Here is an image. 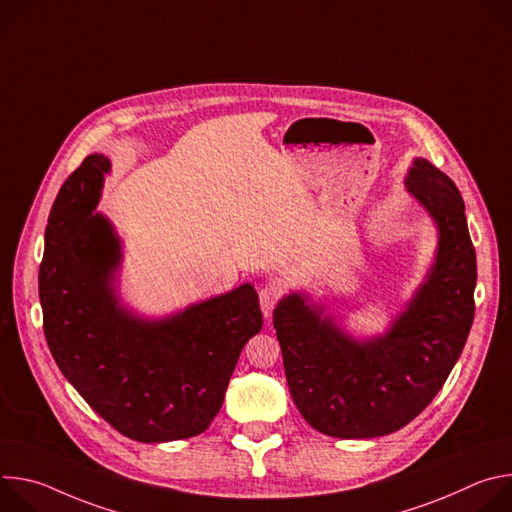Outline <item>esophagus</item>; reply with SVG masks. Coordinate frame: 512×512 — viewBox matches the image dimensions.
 I'll use <instances>...</instances> for the list:
<instances>
[{
  "label": "esophagus",
  "mask_w": 512,
  "mask_h": 512,
  "mask_svg": "<svg viewBox=\"0 0 512 512\" xmlns=\"http://www.w3.org/2000/svg\"><path fill=\"white\" fill-rule=\"evenodd\" d=\"M279 298H281V289L277 285H265L259 289V304H261L265 318H269L273 314V308L277 306Z\"/></svg>",
  "instance_id": "esophagus-1"
}]
</instances>
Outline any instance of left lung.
<instances>
[{
  "mask_svg": "<svg viewBox=\"0 0 512 512\" xmlns=\"http://www.w3.org/2000/svg\"><path fill=\"white\" fill-rule=\"evenodd\" d=\"M405 186L433 218L437 251L387 334L356 340L300 291L273 310L296 407L314 429L340 440L387 435L415 419L444 387L474 322L476 251L460 190L423 158Z\"/></svg>",
  "mask_w": 512,
  "mask_h": 512,
  "instance_id": "obj_1",
  "label": "left lung"
}]
</instances>
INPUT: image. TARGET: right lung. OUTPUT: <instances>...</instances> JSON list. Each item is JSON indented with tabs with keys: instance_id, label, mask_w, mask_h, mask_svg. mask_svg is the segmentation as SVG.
<instances>
[{
	"instance_id": "right-lung-1",
	"label": "right lung",
	"mask_w": 512,
	"mask_h": 512,
	"mask_svg": "<svg viewBox=\"0 0 512 512\" xmlns=\"http://www.w3.org/2000/svg\"><path fill=\"white\" fill-rule=\"evenodd\" d=\"M111 162L91 154L62 184L44 235L38 291L48 348L66 381L143 444L202 433L225 401L247 340L263 326L251 283L145 320L119 304L121 241L101 212Z\"/></svg>"
}]
</instances>
